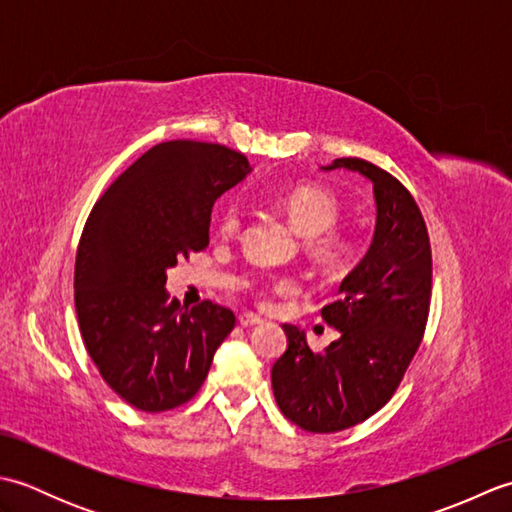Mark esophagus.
<instances>
[{
    "instance_id": "obj_1",
    "label": "esophagus",
    "mask_w": 512,
    "mask_h": 512,
    "mask_svg": "<svg viewBox=\"0 0 512 512\" xmlns=\"http://www.w3.org/2000/svg\"><path fill=\"white\" fill-rule=\"evenodd\" d=\"M237 323L242 325V328H253V325L262 323V319H259L257 314H253V312H244V314H239V317H237Z\"/></svg>"
}]
</instances>
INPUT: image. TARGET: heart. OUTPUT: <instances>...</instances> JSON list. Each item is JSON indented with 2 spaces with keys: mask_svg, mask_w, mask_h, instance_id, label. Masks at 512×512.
<instances>
[{
  "mask_svg": "<svg viewBox=\"0 0 512 512\" xmlns=\"http://www.w3.org/2000/svg\"><path fill=\"white\" fill-rule=\"evenodd\" d=\"M281 206L288 213L301 233L310 235L306 248L314 262L323 266H336L350 255L352 242L345 231H336L332 228L341 217V200L336 193L321 184H297L284 193ZM239 226H242V215L235 204H224L213 215V228L217 235L233 237L237 235ZM257 297L262 303H268L275 297L277 290H295V281L290 277H281L277 281L262 279L255 281Z\"/></svg>",
  "mask_w": 512,
  "mask_h": 512,
  "instance_id": "1",
  "label": "heart"
}]
</instances>
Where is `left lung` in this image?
<instances>
[{
    "instance_id": "1",
    "label": "left lung",
    "mask_w": 512,
    "mask_h": 512,
    "mask_svg": "<svg viewBox=\"0 0 512 512\" xmlns=\"http://www.w3.org/2000/svg\"><path fill=\"white\" fill-rule=\"evenodd\" d=\"M374 182L376 231L363 262L343 279L323 319L341 332L312 352L306 332L284 325L288 350L273 365L281 413L310 433L356 427L383 409L405 378L427 328L431 306V244L409 189L363 158H336Z\"/></svg>"
}]
</instances>
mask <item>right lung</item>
<instances>
[{"mask_svg": "<svg viewBox=\"0 0 512 512\" xmlns=\"http://www.w3.org/2000/svg\"><path fill=\"white\" fill-rule=\"evenodd\" d=\"M248 171L235 149L169 140L92 206L76 248V319L96 369L127 405L158 413L189 402L235 328V314L213 301L182 312L165 270L209 246L213 202Z\"/></svg>", "mask_w": 512, "mask_h": 512, "instance_id": "obj_1", "label": "right lung"}]
</instances>
